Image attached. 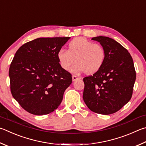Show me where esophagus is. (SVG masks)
<instances>
[{
	"label": "esophagus",
	"instance_id": "obj_1",
	"mask_svg": "<svg viewBox=\"0 0 146 146\" xmlns=\"http://www.w3.org/2000/svg\"><path fill=\"white\" fill-rule=\"evenodd\" d=\"M81 77H80L79 76L77 75H73L72 76V79H73V81H75L76 80H77V79H80Z\"/></svg>",
	"mask_w": 146,
	"mask_h": 146
}]
</instances>
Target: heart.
Listing matches in <instances>:
<instances>
[{"instance_id": "1", "label": "heart", "mask_w": 146, "mask_h": 146, "mask_svg": "<svg viewBox=\"0 0 146 146\" xmlns=\"http://www.w3.org/2000/svg\"><path fill=\"white\" fill-rule=\"evenodd\" d=\"M106 51L102 44L94 43L82 37H77L69 42L68 50L60 49L57 58L63 70L68 71L75 61L71 69L74 73H96L104 65Z\"/></svg>"}]
</instances>
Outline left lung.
Returning a JSON list of instances; mask_svg holds the SVG:
<instances>
[{"label": "left lung", "instance_id": "obj_1", "mask_svg": "<svg viewBox=\"0 0 146 146\" xmlns=\"http://www.w3.org/2000/svg\"><path fill=\"white\" fill-rule=\"evenodd\" d=\"M105 48L106 60L100 70L83 80V99L92 112L103 115L117 112L131 98L136 72L125 48L112 38H92Z\"/></svg>", "mask_w": 146, "mask_h": 146}]
</instances>
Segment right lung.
I'll use <instances>...</instances> for the list:
<instances>
[{
  "label": "right lung",
  "mask_w": 146,
  "mask_h": 146,
  "mask_svg": "<svg viewBox=\"0 0 146 146\" xmlns=\"http://www.w3.org/2000/svg\"><path fill=\"white\" fill-rule=\"evenodd\" d=\"M70 38H37L16 52L9 70L11 92L29 113L48 114L61 103L72 76L59 63L57 53Z\"/></svg>",
  "instance_id": "right-lung-1"
}]
</instances>
